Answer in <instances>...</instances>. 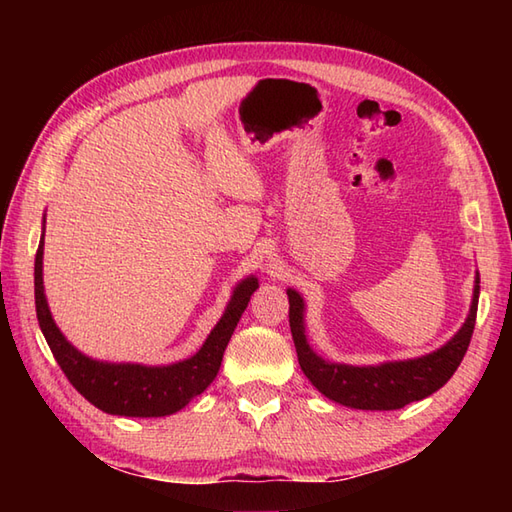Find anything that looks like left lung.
Segmentation results:
<instances>
[{
  "label": "left lung",
  "mask_w": 512,
  "mask_h": 512,
  "mask_svg": "<svg viewBox=\"0 0 512 512\" xmlns=\"http://www.w3.org/2000/svg\"><path fill=\"white\" fill-rule=\"evenodd\" d=\"M477 299H480V275L475 277L469 317L453 339L444 343L440 350L420 358H409V361H389L365 367L325 361L308 345L306 325H303L306 306H303L299 292L292 288H288L290 332L303 374L325 398L352 409H402L409 402L427 398L442 385H447V380L460 367L475 330Z\"/></svg>",
  "instance_id": "left-lung-1"
}]
</instances>
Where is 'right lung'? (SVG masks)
I'll return each instance as SVG.
<instances>
[{
  "instance_id": "obj_1",
  "label": "right lung",
  "mask_w": 512,
  "mask_h": 512,
  "mask_svg": "<svg viewBox=\"0 0 512 512\" xmlns=\"http://www.w3.org/2000/svg\"><path fill=\"white\" fill-rule=\"evenodd\" d=\"M46 222V220H43ZM257 277H246L233 290V297L211 330L209 339L191 358L173 365H138V363H107L81 354L54 323L46 292H43V235L35 257V306L39 328L46 336L54 361L68 376L72 387L112 416L129 418H160L187 407L191 398L200 396L220 372L222 356L237 328L239 317L246 310L250 295L257 290Z\"/></svg>"
}]
</instances>
